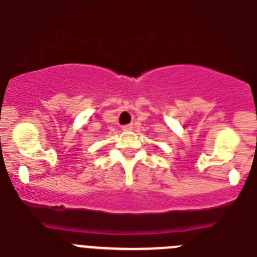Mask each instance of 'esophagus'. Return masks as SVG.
<instances>
[{
  "mask_svg": "<svg viewBox=\"0 0 257 257\" xmlns=\"http://www.w3.org/2000/svg\"><path fill=\"white\" fill-rule=\"evenodd\" d=\"M134 127H133V124H124V126H122V130L123 131H130V130H133Z\"/></svg>",
  "mask_w": 257,
  "mask_h": 257,
  "instance_id": "1",
  "label": "esophagus"
}]
</instances>
